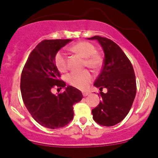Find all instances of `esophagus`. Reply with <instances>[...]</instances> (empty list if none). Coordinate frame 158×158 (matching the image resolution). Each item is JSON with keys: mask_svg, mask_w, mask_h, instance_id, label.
Masks as SVG:
<instances>
[{"mask_svg": "<svg viewBox=\"0 0 158 158\" xmlns=\"http://www.w3.org/2000/svg\"><path fill=\"white\" fill-rule=\"evenodd\" d=\"M89 92H87V91H84V92H82V95H83V97H86V96H88V94H89Z\"/></svg>", "mask_w": 158, "mask_h": 158, "instance_id": "esophagus-1", "label": "esophagus"}]
</instances>
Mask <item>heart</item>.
Here are the masks:
<instances>
[{
  "label": "heart",
  "mask_w": 158,
  "mask_h": 158,
  "mask_svg": "<svg viewBox=\"0 0 158 158\" xmlns=\"http://www.w3.org/2000/svg\"><path fill=\"white\" fill-rule=\"evenodd\" d=\"M70 49L73 52L78 54L84 58L83 67H88L92 70H100L103 64V58L96 52L95 46L91 43L80 41L72 45ZM55 64L60 72H66L68 69V63L65 53L60 50L55 54ZM93 76L89 70H85L79 72H72L67 76V81L73 87L80 90H85L89 87Z\"/></svg>",
  "instance_id": "1"
}]
</instances>
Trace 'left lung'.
I'll use <instances>...</instances> for the list:
<instances>
[{
	"mask_svg": "<svg viewBox=\"0 0 158 158\" xmlns=\"http://www.w3.org/2000/svg\"><path fill=\"white\" fill-rule=\"evenodd\" d=\"M101 45L105 58L102 70L94 85L100 88L101 101L92 110L94 120L102 126L111 127L121 122L129 111L136 93V76L132 64L122 49L108 38L94 36ZM103 87L107 93L102 92Z\"/></svg>",
	"mask_w": 158,
	"mask_h": 158,
	"instance_id": "left-lung-1",
	"label": "left lung"
}]
</instances>
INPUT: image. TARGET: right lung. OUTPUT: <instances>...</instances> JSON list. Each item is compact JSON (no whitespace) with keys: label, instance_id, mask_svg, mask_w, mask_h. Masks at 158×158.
Masks as SVG:
<instances>
[{"label":"right lung","instance_id":"right-lung-1","mask_svg":"<svg viewBox=\"0 0 158 158\" xmlns=\"http://www.w3.org/2000/svg\"><path fill=\"white\" fill-rule=\"evenodd\" d=\"M71 40H45L33 49L21 75L20 88L26 108L40 125L50 129L63 127L73 118V105L82 99L77 88L68 85L55 95L52 88L61 89L66 83L55 64V54Z\"/></svg>","mask_w":158,"mask_h":158}]
</instances>
